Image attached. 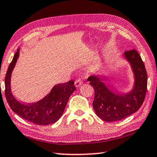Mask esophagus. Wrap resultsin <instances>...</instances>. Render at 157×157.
I'll use <instances>...</instances> for the list:
<instances>
[{"label": "esophagus", "instance_id": "obj_1", "mask_svg": "<svg viewBox=\"0 0 157 157\" xmlns=\"http://www.w3.org/2000/svg\"><path fill=\"white\" fill-rule=\"evenodd\" d=\"M82 83H83V81H82L81 79H76L75 82V85L77 88H79V87L82 84Z\"/></svg>", "mask_w": 157, "mask_h": 157}]
</instances>
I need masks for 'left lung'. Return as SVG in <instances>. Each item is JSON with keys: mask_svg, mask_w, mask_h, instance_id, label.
<instances>
[{"mask_svg": "<svg viewBox=\"0 0 157 157\" xmlns=\"http://www.w3.org/2000/svg\"><path fill=\"white\" fill-rule=\"evenodd\" d=\"M124 57L134 73V82L131 91L126 94L113 92L98 75L90 76L87 79L95 91L94 109L106 122L121 121L136 112L145 98L147 75L141 57L136 50L124 52Z\"/></svg>", "mask_w": 157, "mask_h": 157, "instance_id": "1", "label": "left lung"}]
</instances>
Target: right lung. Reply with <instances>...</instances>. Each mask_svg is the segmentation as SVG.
Returning <instances> with one entry per match:
<instances>
[{"label": "right lung", "mask_w": 157, "mask_h": 157, "mask_svg": "<svg viewBox=\"0 0 157 157\" xmlns=\"http://www.w3.org/2000/svg\"><path fill=\"white\" fill-rule=\"evenodd\" d=\"M18 57L19 48L10 63L5 79V97L10 108L21 118L34 124L48 125L56 123L63 115L69 98L76 90L75 82L71 80L55 84L49 94L36 102H21L14 98L11 90V76Z\"/></svg>", "instance_id": "add662e5"}]
</instances>
